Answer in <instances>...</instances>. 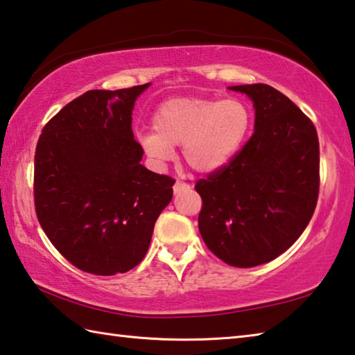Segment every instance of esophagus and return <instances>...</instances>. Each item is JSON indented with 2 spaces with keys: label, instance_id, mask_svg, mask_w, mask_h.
Instances as JSON below:
<instances>
[{
  "label": "esophagus",
  "instance_id": "esophagus-1",
  "mask_svg": "<svg viewBox=\"0 0 355 355\" xmlns=\"http://www.w3.org/2000/svg\"><path fill=\"white\" fill-rule=\"evenodd\" d=\"M191 189V184L188 183H183V182H177L173 184V192L175 194H180V192H184V191H189Z\"/></svg>",
  "mask_w": 355,
  "mask_h": 355
}]
</instances>
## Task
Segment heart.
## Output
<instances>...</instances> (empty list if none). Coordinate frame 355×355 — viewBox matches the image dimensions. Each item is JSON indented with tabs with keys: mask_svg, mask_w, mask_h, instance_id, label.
<instances>
[{
	"mask_svg": "<svg viewBox=\"0 0 355 355\" xmlns=\"http://www.w3.org/2000/svg\"><path fill=\"white\" fill-rule=\"evenodd\" d=\"M152 125L155 132L138 135L141 149L152 161L164 164L173 158V147L183 146L192 169L214 173L241 152L253 125V112L236 98H173L157 108Z\"/></svg>",
	"mask_w": 355,
	"mask_h": 355,
	"instance_id": "1",
	"label": "heart"
}]
</instances>
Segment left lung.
Here are the masks:
<instances>
[{"mask_svg":"<svg viewBox=\"0 0 355 355\" xmlns=\"http://www.w3.org/2000/svg\"><path fill=\"white\" fill-rule=\"evenodd\" d=\"M253 101L254 133L223 169L196 183L198 230L212 253L239 268L284 253L311 222L320 192L313 122L266 83L231 87Z\"/></svg>","mask_w":355,"mask_h":355,"instance_id":"8db88e82","label":"left lung"}]
</instances>
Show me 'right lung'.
<instances>
[{"mask_svg":"<svg viewBox=\"0 0 355 355\" xmlns=\"http://www.w3.org/2000/svg\"><path fill=\"white\" fill-rule=\"evenodd\" d=\"M150 83L89 89L48 121L34 159V203L44 234L82 272L125 273L144 259L175 180L150 172L132 110Z\"/></svg>","mask_w":355,"mask_h":355,"instance_id":"right-lung-1","label":"right lung"}]
</instances>
